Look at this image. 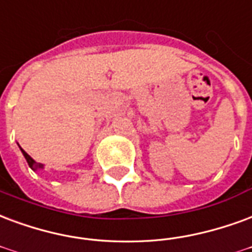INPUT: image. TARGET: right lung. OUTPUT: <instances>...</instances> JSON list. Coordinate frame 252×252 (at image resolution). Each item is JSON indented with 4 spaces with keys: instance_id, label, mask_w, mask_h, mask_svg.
Listing matches in <instances>:
<instances>
[{
    "instance_id": "add662e5",
    "label": "right lung",
    "mask_w": 252,
    "mask_h": 252,
    "mask_svg": "<svg viewBox=\"0 0 252 252\" xmlns=\"http://www.w3.org/2000/svg\"><path fill=\"white\" fill-rule=\"evenodd\" d=\"M21 152H22V155L25 156V159H27L28 164H29V167H31V168L33 169V171H37V169H42V168H44V164L37 163V161H34V160L32 159L31 156H29V155H28L27 152H25V151L22 150V148H21Z\"/></svg>"
}]
</instances>
